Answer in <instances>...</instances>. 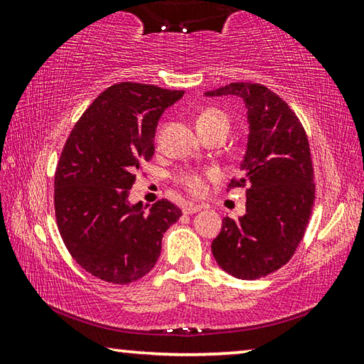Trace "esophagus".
Instances as JSON below:
<instances>
[{"mask_svg": "<svg viewBox=\"0 0 364 364\" xmlns=\"http://www.w3.org/2000/svg\"><path fill=\"white\" fill-rule=\"evenodd\" d=\"M200 210H202V205H199V204H188L183 207V213H186V215H193V213H197Z\"/></svg>", "mask_w": 364, "mask_h": 364, "instance_id": "esophagus-1", "label": "esophagus"}]
</instances>
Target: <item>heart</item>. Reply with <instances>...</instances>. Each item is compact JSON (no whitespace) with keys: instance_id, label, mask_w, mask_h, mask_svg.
I'll list each match as a JSON object with an SVG mask.
<instances>
[{"instance_id":"b5f03b06","label":"heart","mask_w":364,"mask_h":364,"mask_svg":"<svg viewBox=\"0 0 364 364\" xmlns=\"http://www.w3.org/2000/svg\"><path fill=\"white\" fill-rule=\"evenodd\" d=\"M196 123H197V132L200 134L210 132L213 128H218V127L230 128V120H228V117L221 112V110L215 107H208L205 110H202L199 117H197ZM205 176L213 178V173L204 175V173H199V171H184V173L178 176V183H180L188 193L197 196L205 189V181H204Z\"/></svg>"}]
</instances>
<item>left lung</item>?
<instances>
[{
    "label": "left lung",
    "mask_w": 364,
    "mask_h": 364,
    "mask_svg": "<svg viewBox=\"0 0 364 364\" xmlns=\"http://www.w3.org/2000/svg\"><path fill=\"white\" fill-rule=\"evenodd\" d=\"M205 96H237L247 107V151L242 176L245 215L226 217L212 242L217 263L239 279H258L291 260L315 204L310 144L286 101L258 83H230Z\"/></svg>",
    "instance_id": "8db88e82"
}]
</instances>
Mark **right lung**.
Here are the masks:
<instances>
[{
	"label": "right lung",
	"mask_w": 364,
	"mask_h": 364,
	"mask_svg": "<svg viewBox=\"0 0 364 364\" xmlns=\"http://www.w3.org/2000/svg\"><path fill=\"white\" fill-rule=\"evenodd\" d=\"M184 91L122 82L96 97L75 123L54 175V210L67 250L85 271L112 284L149 273L162 237L181 210L162 199L149 212L128 194L154 156L164 110Z\"/></svg>",
	"instance_id": "right-lung-1"
}]
</instances>
